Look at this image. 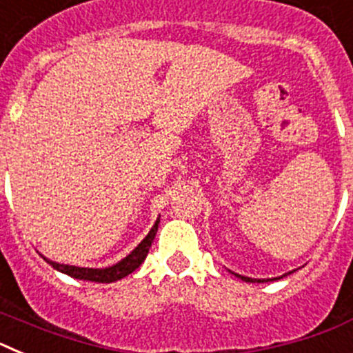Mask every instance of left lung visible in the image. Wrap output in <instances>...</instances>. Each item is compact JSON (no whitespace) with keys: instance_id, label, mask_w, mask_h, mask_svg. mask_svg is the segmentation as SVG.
<instances>
[{"instance_id":"1","label":"left lung","mask_w":353,"mask_h":353,"mask_svg":"<svg viewBox=\"0 0 353 353\" xmlns=\"http://www.w3.org/2000/svg\"><path fill=\"white\" fill-rule=\"evenodd\" d=\"M290 274V272H288ZM236 277H240V279H242V281H245V283H265V281H270V279H252V277H245V276H239V274H235ZM286 276V274H285ZM277 279V277H276Z\"/></svg>"}]
</instances>
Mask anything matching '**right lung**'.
Returning <instances> with one entry per match:
<instances>
[{
    "instance_id": "add662e5",
    "label": "right lung",
    "mask_w": 353,
    "mask_h": 353,
    "mask_svg": "<svg viewBox=\"0 0 353 353\" xmlns=\"http://www.w3.org/2000/svg\"><path fill=\"white\" fill-rule=\"evenodd\" d=\"M159 228V219L155 221V224L152 226L148 235L141 240V244L130 252L129 256H125L121 261H118L113 267H105V269H84V267H74V265H63V263H56V261L48 260L49 265H52L56 270L67 274L70 277H76V279H84V281H95V283H113L121 279V277L129 276L134 270L138 269L139 265L145 261L146 254H148L150 248H152V242L155 239V233H157Z\"/></svg>"
}]
</instances>
